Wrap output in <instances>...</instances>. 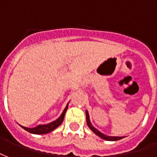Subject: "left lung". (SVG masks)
<instances>
[{
    "instance_id": "1",
    "label": "left lung",
    "mask_w": 157,
    "mask_h": 157,
    "mask_svg": "<svg viewBox=\"0 0 157 157\" xmlns=\"http://www.w3.org/2000/svg\"><path fill=\"white\" fill-rule=\"evenodd\" d=\"M86 121H87V124H88V126L90 127V129L92 130L94 134H96L98 136H99L100 138H102L104 140H110V141H114V140H119L122 139V138H124V137L122 136H106L105 134L101 133L100 131L97 130L96 128L93 126L92 124H91V122H90V115H89V112L86 110Z\"/></svg>"
}]
</instances>
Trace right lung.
<instances>
[{
  "mask_svg": "<svg viewBox=\"0 0 157 157\" xmlns=\"http://www.w3.org/2000/svg\"><path fill=\"white\" fill-rule=\"evenodd\" d=\"M67 106H68V104L67 105V106L65 107L64 110L63 111L62 115H60V117L57 119L56 121H52L51 123L47 124H39L37 126L34 127V128H27L25 126H21V128H23L24 130H26L28 132H30L32 134H36V135H43V134H47L51 132L53 130H55L56 128H58L60 124L63 123V119H64V115L65 113L67 111Z\"/></svg>",
  "mask_w": 157,
  "mask_h": 157,
  "instance_id": "obj_1",
  "label": "right lung"
}]
</instances>
